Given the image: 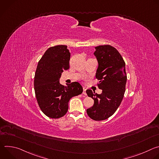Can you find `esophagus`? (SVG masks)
Returning <instances> with one entry per match:
<instances>
[{"label": "esophagus", "instance_id": "34e87169", "mask_svg": "<svg viewBox=\"0 0 159 159\" xmlns=\"http://www.w3.org/2000/svg\"><path fill=\"white\" fill-rule=\"evenodd\" d=\"M82 94L84 95H85V96L87 95V94H86V88H85V87L83 88V93H82Z\"/></svg>", "mask_w": 159, "mask_h": 159}]
</instances>
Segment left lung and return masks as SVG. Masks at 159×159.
I'll list each match as a JSON object with an SVG mask.
<instances>
[{
    "label": "left lung",
    "instance_id": "obj_1",
    "mask_svg": "<svg viewBox=\"0 0 159 159\" xmlns=\"http://www.w3.org/2000/svg\"><path fill=\"white\" fill-rule=\"evenodd\" d=\"M94 55L98 67L96 77L99 80L101 94L87 90L89 97L94 101L93 106L87 109L88 116L95 121H102L111 116L120 106L125 92L127 80L125 62L114 47L101 45L95 47Z\"/></svg>",
    "mask_w": 159,
    "mask_h": 159
}]
</instances>
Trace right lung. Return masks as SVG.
<instances>
[{
  "label": "right lung",
  "instance_id": "obj_1",
  "mask_svg": "<svg viewBox=\"0 0 159 159\" xmlns=\"http://www.w3.org/2000/svg\"><path fill=\"white\" fill-rule=\"evenodd\" d=\"M70 57L66 45H57L45 52L38 63L34 80L35 95L41 110L50 118L63 116L70 99L83 92L77 82L66 86L60 83L61 73L70 68Z\"/></svg>",
  "mask_w": 159,
  "mask_h": 159
}]
</instances>
